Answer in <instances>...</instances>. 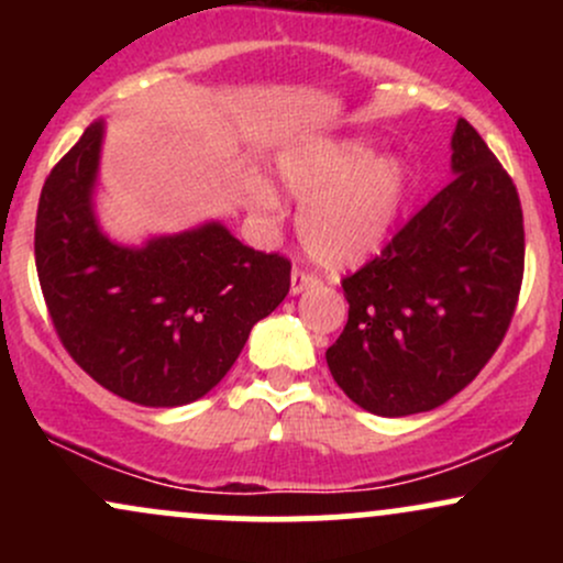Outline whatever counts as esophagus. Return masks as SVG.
<instances>
[{
  "label": "esophagus",
  "mask_w": 563,
  "mask_h": 563,
  "mask_svg": "<svg viewBox=\"0 0 563 563\" xmlns=\"http://www.w3.org/2000/svg\"><path fill=\"white\" fill-rule=\"evenodd\" d=\"M318 283H320L318 275H312V273H307V269L296 267L294 273H290V294H301V290L314 288Z\"/></svg>",
  "instance_id": "obj_1"
}]
</instances>
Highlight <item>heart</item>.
Listing matches in <instances>:
<instances>
[{"mask_svg": "<svg viewBox=\"0 0 563 563\" xmlns=\"http://www.w3.org/2000/svg\"><path fill=\"white\" fill-rule=\"evenodd\" d=\"M363 140H322L277 158L280 185L299 200V238L312 260L346 267L384 243L407 190L397 156H377ZM262 209H275L269 187H256Z\"/></svg>", "mask_w": 563, "mask_h": 563, "instance_id": "obj_1", "label": "heart"}]
</instances>
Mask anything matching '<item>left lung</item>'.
I'll use <instances>...</instances> for the list:
<instances>
[{
	"mask_svg": "<svg viewBox=\"0 0 563 563\" xmlns=\"http://www.w3.org/2000/svg\"><path fill=\"white\" fill-rule=\"evenodd\" d=\"M452 174L376 260L341 280L349 320L325 360L346 397L376 416L434 410L466 389L516 312L519 192L466 119L452 134Z\"/></svg>",
	"mask_w": 563,
	"mask_h": 563,
	"instance_id": "obj_1",
	"label": "left lung"
}]
</instances>
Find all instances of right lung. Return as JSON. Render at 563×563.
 <instances>
[{
	"instance_id": "add662e5",
	"label": "right lung",
	"mask_w": 563,
	"mask_h": 563,
	"mask_svg": "<svg viewBox=\"0 0 563 563\" xmlns=\"http://www.w3.org/2000/svg\"><path fill=\"white\" fill-rule=\"evenodd\" d=\"M102 124L42 187L38 286L66 352L108 391L145 407L196 402L228 376L251 328L288 296L290 262L243 245L219 222L113 243L92 211Z\"/></svg>"
}]
</instances>
